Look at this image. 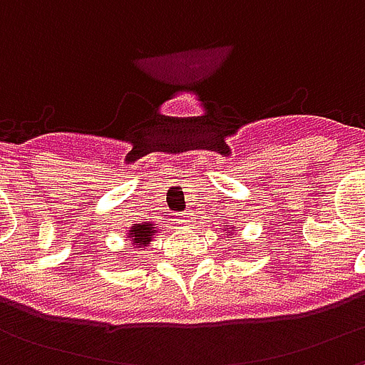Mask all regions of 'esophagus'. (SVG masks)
<instances>
[{"mask_svg": "<svg viewBox=\"0 0 365 365\" xmlns=\"http://www.w3.org/2000/svg\"><path fill=\"white\" fill-rule=\"evenodd\" d=\"M193 219H195V217H193V213H190V211L178 215V222H180V225H185V227L193 225Z\"/></svg>", "mask_w": 365, "mask_h": 365, "instance_id": "obj_1", "label": "esophagus"}]
</instances>
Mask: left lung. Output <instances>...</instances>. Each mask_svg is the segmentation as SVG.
<instances>
[{
  "mask_svg": "<svg viewBox=\"0 0 365 365\" xmlns=\"http://www.w3.org/2000/svg\"><path fill=\"white\" fill-rule=\"evenodd\" d=\"M227 227H230V235H227V237L232 238V230H235V227H232V225H225V229H227ZM227 232H229V230H227Z\"/></svg>",
  "mask_w": 365,
  "mask_h": 365,
  "instance_id": "8db88e82",
  "label": "left lung"
}]
</instances>
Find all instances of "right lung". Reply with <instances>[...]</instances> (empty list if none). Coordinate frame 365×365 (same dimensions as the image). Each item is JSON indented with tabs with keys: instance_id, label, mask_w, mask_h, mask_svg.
<instances>
[{
	"instance_id": "right-lung-1",
	"label": "right lung",
	"mask_w": 365,
	"mask_h": 365,
	"mask_svg": "<svg viewBox=\"0 0 365 365\" xmlns=\"http://www.w3.org/2000/svg\"><path fill=\"white\" fill-rule=\"evenodd\" d=\"M158 229L160 227H156L152 221L136 222V225H133V227L127 230L128 245L133 246V248H138V250H144V248L156 238Z\"/></svg>"
}]
</instances>
